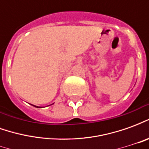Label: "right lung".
<instances>
[{
  "label": "right lung",
  "mask_w": 149,
  "mask_h": 149,
  "mask_svg": "<svg viewBox=\"0 0 149 149\" xmlns=\"http://www.w3.org/2000/svg\"><path fill=\"white\" fill-rule=\"evenodd\" d=\"M32 105H33V104H32ZM34 107H36V108H41V107H38V106H36V105H33Z\"/></svg>",
  "instance_id": "right-lung-1"
}]
</instances>
